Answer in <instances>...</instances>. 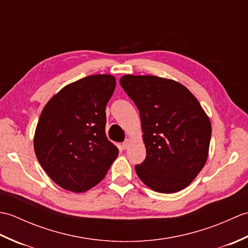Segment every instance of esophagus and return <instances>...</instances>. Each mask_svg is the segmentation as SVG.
Segmentation results:
<instances>
[{"label": "esophagus", "mask_w": 248, "mask_h": 248, "mask_svg": "<svg viewBox=\"0 0 248 248\" xmlns=\"http://www.w3.org/2000/svg\"><path fill=\"white\" fill-rule=\"evenodd\" d=\"M130 144H131V140L130 139H127L125 140L124 143H123V147H124V149H127L128 147L130 146Z\"/></svg>", "instance_id": "34e87169"}]
</instances>
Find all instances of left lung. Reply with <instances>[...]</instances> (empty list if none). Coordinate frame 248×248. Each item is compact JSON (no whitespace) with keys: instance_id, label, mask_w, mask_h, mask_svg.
I'll return each instance as SVG.
<instances>
[{"instance_id":"1","label":"left lung","mask_w":248,"mask_h":248,"mask_svg":"<svg viewBox=\"0 0 248 248\" xmlns=\"http://www.w3.org/2000/svg\"><path fill=\"white\" fill-rule=\"evenodd\" d=\"M140 115L146 159L139 178L155 192L171 194L193 182L208 160L211 121L198 100L177 81L155 76L120 78Z\"/></svg>"}]
</instances>
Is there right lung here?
I'll return each instance as SVG.
<instances>
[{
    "label": "right lung",
    "instance_id": "right-lung-1",
    "mask_svg": "<svg viewBox=\"0 0 248 248\" xmlns=\"http://www.w3.org/2000/svg\"><path fill=\"white\" fill-rule=\"evenodd\" d=\"M115 86L114 76L86 77L62 87L41 112L34 135L37 160L67 191L96 186L118 155L105 134V107Z\"/></svg>",
    "mask_w": 248,
    "mask_h": 248
}]
</instances>
